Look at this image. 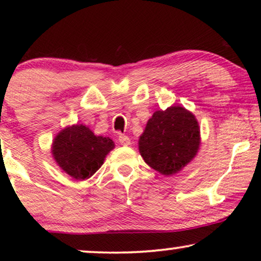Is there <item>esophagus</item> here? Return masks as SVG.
Returning a JSON list of instances; mask_svg holds the SVG:
<instances>
[{
  "label": "esophagus",
  "instance_id": "1",
  "mask_svg": "<svg viewBox=\"0 0 261 261\" xmlns=\"http://www.w3.org/2000/svg\"><path fill=\"white\" fill-rule=\"evenodd\" d=\"M119 141H120V144L123 145V146H129L130 145V139L128 138L127 135H120Z\"/></svg>",
  "mask_w": 261,
  "mask_h": 261
}]
</instances>
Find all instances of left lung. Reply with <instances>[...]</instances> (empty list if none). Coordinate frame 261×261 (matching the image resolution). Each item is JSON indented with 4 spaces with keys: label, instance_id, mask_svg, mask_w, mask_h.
<instances>
[{
    "label": "left lung",
    "instance_id": "left-lung-1",
    "mask_svg": "<svg viewBox=\"0 0 261 261\" xmlns=\"http://www.w3.org/2000/svg\"><path fill=\"white\" fill-rule=\"evenodd\" d=\"M201 132L194 114L180 106L156 110L139 139L145 163L163 176L176 174L197 154Z\"/></svg>",
    "mask_w": 261,
    "mask_h": 261
}]
</instances>
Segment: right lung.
I'll use <instances>...</instances> for the list:
<instances>
[{"instance_id":"obj_1","label":"right lung","mask_w":261,"mask_h":261,"mask_svg":"<svg viewBox=\"0 0 261 261\" xmlns=\"http://www.w3.org/2000/svg\"><path fill=\"white\" fill-rule=\"evenodd\" d=\"M115 147L112 139L97 137L84 124L64 128L55 138L52 155L64 172L73 179H88L103 165Z\"/></svg>"}]
</instances>
